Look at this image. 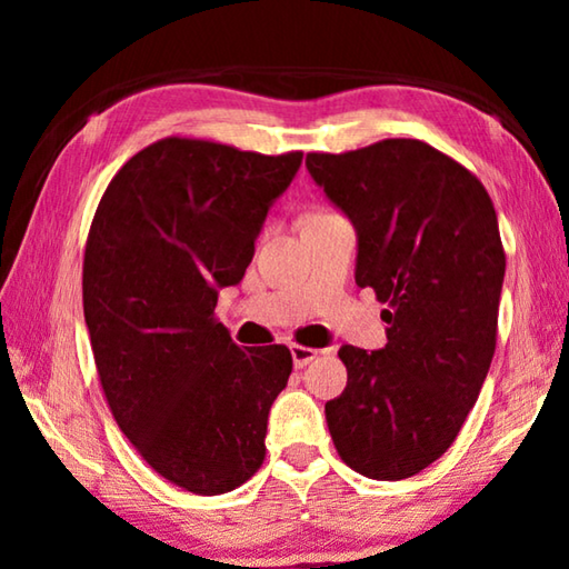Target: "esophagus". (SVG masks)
Listing matches in <instances>:
<instances>
[{
	"instance_id": "1",
	"label": "esophagus",
	"mask_w": 569,
	"mask_h": 569,
	"mask_svg": "<svg viewBox=\"0 0 569 569\" xmlns=\"http://www.w3.org/2000/svg\"><path fill=\"white\" fill-rule=\"evenodd\" d=\"M291 356H293V363L296 369H303V366L311 363L316 356H319V351L311 349V346H298V343H291Z\"/></svg>"
}]
</instances>
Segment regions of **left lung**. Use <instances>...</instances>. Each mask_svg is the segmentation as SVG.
Wrapping results in <instances>:
<instances>
[{"instance_id":"obj_1","label":"left lung","mask_w":569,"mask_h":569,"mask_svg":"<svg viewBox=\"0 0 569 569\" xmlns=\"http://www.w3.org/2000/svg\"><path fill=\"white\" fill-rule=\"evenodd\" d=\"M306 168L351 218L356 283L389 323L379 351L341 346L333 447L369 479L413 477L455 445L492 363L507 263L495 203L475 172L411 138L308 152Z\"/></svg>"}]
</instances>
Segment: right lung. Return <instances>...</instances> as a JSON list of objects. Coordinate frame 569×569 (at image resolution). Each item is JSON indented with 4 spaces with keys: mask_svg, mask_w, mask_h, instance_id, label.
Segmentation results:
<instances>
[{
    "mask_svg": "<svg viewBox=\"0 0 569 569\" xmlns=\"http://www.w3.org/2000/svg\"><path fill=\"white\" fill-rule=\"evenodd\" d=\"M301 158L172 134L124 162L94 210L82 308L104 399L138 455L186 492L226 495L266 459L291 351L240 349L216 303Z\"/></svg>",
    "mask_w": 569,
    "mask_h": 569,
    "instance_id": "1",
    "label": "right lung"
}]
</instances>
